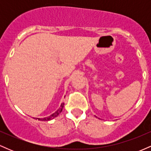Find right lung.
<instances>
[{
	"label": "right lung",
	"instance_id": "obj_1",
	"mask_svg": "<svg viewBox=\"0 0 151 151\" xmlns=\"http://www.w3.org/2000/svg\"><path fill=\"white\" fill-rule=\"evenodd\" d=\"M64 105H65V103H62L61 104V105H60V108H59L58 110L56 111L55 112V113L54 114H51V115L50 116H48V117H45V118H43V119H40V118H37V119H37L38 121H50V120H52L53 119H55V117H57V116H58V115L59 114H60V113H61L62 112V109H63V108H64Z\"/></svg>",
	"mask_w": 151,
	"mask_h": 151
}]
</instances>
